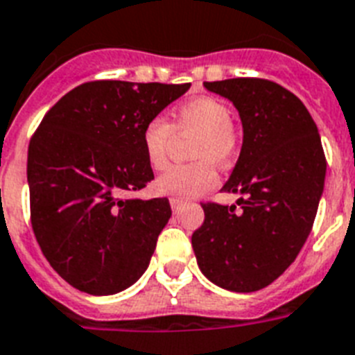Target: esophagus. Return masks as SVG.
I'll return each instance as SVG.
<instances>
[{
  "label": "esophagus",
  "instance_id": "1",
  "mask_svg": "<svg viewBox=\"0 0 355 355\" xmlns=\"http://www.w3.org/2000/svg\"><path fill=\"white\" fill-rule=\"evenodd\" d=\"M169 204H171L173 213H178L184 207V202L182 200H178V198H171V200H169Z\"/></svg>",
  "mask_w": 355,
  "mask_h": 355
}]
</instances>
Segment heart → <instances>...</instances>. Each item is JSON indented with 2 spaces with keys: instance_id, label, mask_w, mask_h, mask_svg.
Instances as JSON below:
<instances>
[{
  "instance_id": "b5f03b06",
  "label": "heart",
  "mask_w": 355,
  "mask_h": 355,
  "mask_svg": "<svg viewBox=\"0 0 355 355\" xmlns=\"http://www.w3.org/2000/svg\"><path fill=\"white\" fill-rule=\"evenodd\" d=\"M177 137H195L189 146L191 164H177L157 178V191L173 198H193L217 184L213 164L227 166L241 148V131L230 118V107L213 96H198L180 103L171 123L157 116L144 128V153L153 169L168 166L169 151Z\"/></svg>"
}]
</instances>
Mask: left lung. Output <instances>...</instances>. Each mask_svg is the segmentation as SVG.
<instances>
[{
    "instance_id": "8db88e82",
    "label": "left lung",
    "mask_w": 355,
    "mask_h": 355,
    "mask_svg": "<svg viewBox=\"0 0 355 355\" xmlns=\"http://www.w3.org/2000/svg\"><path fill=\"white\" fill-rule=\"evenodd\" d=\"M232 100L243 122V149L223 191L237 206L202 202L191 244L200 272L232 292L272 284L301 252L321 200L327 158L304 103L264 78L204 82Z\"/></svg>"
}]
</instances>
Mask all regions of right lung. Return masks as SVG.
Instances as JSON below:
<instances>
[{"mask_svg":"<svg viewBox=\"0 0 355 355\" xmlns=\"http://www.w3.org/2000/svg\"><path fill=\"white\" fill-rule=\"evenodd\" d=\"M191 83L96 80L49 109L28 144L31 224L49 264L80 292L111 295L148 268L168 198H129L155 175L142 132Z\"/></svg>","mask_w":355,"mask_h":355,"instance_id":"add662e5","label":"right lung"}]
</instances>
